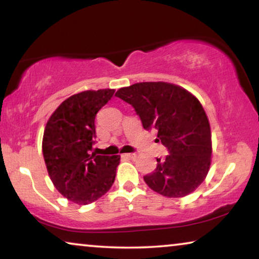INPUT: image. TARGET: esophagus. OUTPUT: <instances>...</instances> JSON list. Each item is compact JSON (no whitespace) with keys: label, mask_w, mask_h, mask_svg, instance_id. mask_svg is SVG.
Segmentation results:
<instances>
[{"label":"esophagus","mask_w":259,"mask_h":259,"mask_svg":"<svg viewBox=\"0 0 259 259\" xmlns=\"http://www.w3.org/2000/svg\"><path fill=\"white\" fill-rule=\"evenodd\" d=\"M123 157L128 158V159H134V158H137V154L136 153H126V154H123Z\"/></svg>","instance_id":"1"}]
</instances>
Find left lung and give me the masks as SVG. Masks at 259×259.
<instances>
[{
	"mask_svg": "<svg viewBox=\"0 0 259 259\" xmlns=\"http://www.w3.org/2000/svg\"><path fill=\"white\" fill-rule=\"evenodd\" d=\"M115 95L133 106L145 130H157V140L168 150L144 177L148 187L167 198L192 193L206 178L212 153L210 122L199 100L185 88L162 81L134 83Z\"/></svg>",
	"mask_w": 259,
	"mask_h": 259,
	"instance_id": "left-lung-1",
	"label": "left lung"
}]
</instances>
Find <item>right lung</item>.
Here are the masks:
<instances>
[{
  "instance_id": "obj_1",
  "label": "right lung",
  "mask_w": 259,
  "mask_h": 259,
  "mask_svg": "<svg viewBox=\"0 0 259 259\" xmlns=\"http://www.w3.org/2000/svg\"><path fill=\"white\" fill-rule=\"evenodd\" d=\"M114 90L84 91L66 99L48 119L42 153L49 178L69 201L87 205L98 200L114 183L119 155L92 152L95 115Z\"/></svg>"
}]
</instances>
